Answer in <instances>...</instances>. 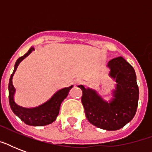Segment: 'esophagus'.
<instances>
[{"label":"esophagus","mask_w":152,"mask_h":152,"mask_svg":"<svg viewBox=\"0 0 152 152\" xmlns=\"http://www.w3.org/2000/svg\"><path fill=\"white\" fill-rule=\"evenodd\" d=\"M74 83H75V84H78V83H80V80L76 79V80H74Z\"/></svg>","instance_id":"34e87169"}]
</instances>
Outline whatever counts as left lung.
Here are the masks:
<instances>
[{"label":"left lung","mask_w":152,"mask_h":152,"mask_svg":"<svg viewBox=\"0 0 152 152\" xmlns=\"http://www.w3.org/2000/svg\"><path fill=\"white\" fill-rule=\"evenodd\" d=\"M107 66L110 76L117 83L111 101H104L95 91L78 87L83 91L81 102L88 121L105 130H118L124 127L136 114L139 99V88L134 69L123 57L110 60Z\"/></svg>","instance_id":"obj_1"}]
</instances>
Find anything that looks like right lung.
<instances>
[{"instance_id":"1","label":"right lung","mask_w":152,"mask_h":152,"mask_svg":"<svg viewBox=\"0 0 152 152\" xmlns=\"http://www.w3.org/2000/svg\"><path fill=\"white\" fill-rule=\"evenodd\" d=\"M34 50V47H31L26 54L18 58L15 62L14 71L11 75L9 83H8V99H9L10 107L12 112L17 117H19L20 120L23 121L25 124L32 126H44L53 122L56 120L59 113L61 104L62 101L67 97L69 90L72 88V85L69 88H62L61 90L57 91L48 101H46L40 106L32 107V108H25L18 106L14 101V94L15 89L12 84L13 75L15 73L19 64Z\"/></svg>"}]
</instances>
